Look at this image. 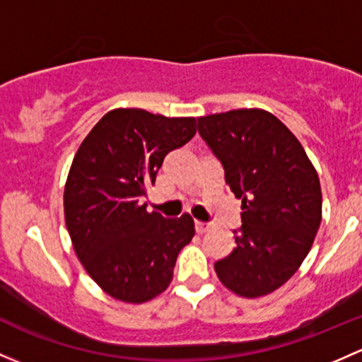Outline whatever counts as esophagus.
<instances>
[{"instance_id": "esophagus-1", "label": "esophagus", "mask_w": 362, "mask_h": 362, "mask_svg": "<svg viewBox=\"0 0 362 362\" xmlns=\"http://www.w3.org/2000/svg\"><path fill=\"white\" fill-rule=\"evenodd\" d=\"M194 229H196L197 234H204V232H208L211 229V223H206V222H196L194 223Z\"/></svg>"}]
</instances>
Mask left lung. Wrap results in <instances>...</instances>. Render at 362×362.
<instances>
[{"label":"left lung","instance_id":"left-lung-1","mask_svg":"<svg viewBox=\"0 0 362 362\" xmlns=\"http://www.w3.org/2000/svg\"><path fill=\"white\" fill-rule=\"evenodd\" d=\"M197 132L222 163L243 210L235 246L215 262L216 276L245 298L269 295L298 271L317 234V171L298 139L264 109L197 117Z\"/></svg>","mask_w":362,"mask_h":362}]
</instances>
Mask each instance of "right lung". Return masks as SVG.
Here are the masks:
<instances>
[{
	"label": "right lung",
	"mask_w": 362,
	"mask_h": 362,
	"mask_svg": "<svg viewBox=\"0 0 362 362\" xmlns=\"http://www.w3.org/2000/svg\"><path fill=\"white\" fill-rule=\"evenodd\" d=\"M194 135L196 117L114 109L72 159L64 189L67 230L85 271L112 298L149 302L173 279L194 220L187 213L166 220L142 201L165 156Z\"/></svg>",
	"instance_id": "1"
}]
</instances>
